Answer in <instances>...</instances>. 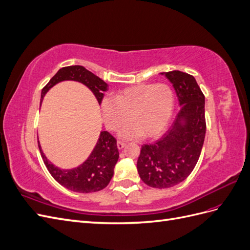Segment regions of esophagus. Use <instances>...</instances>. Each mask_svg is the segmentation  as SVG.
Masks as SVG:
<instances>
[{
  "instance_id": "1",
  "label": "esophagus",
  "mask_w": 250,
  "mask_h": 250,
  "mask_svg": "<svg viewBox=\"0 0 250 250\" xmlns=\"http://www.w3.org/2000/svg\"><path fill=\"white\" fill-rule=\"evenodd\" d=\"M125 146H126V143H124V142H121V141H118V143H117V147H118V149H119V150L123 149Z\"/></svg>"
}]
</instances>
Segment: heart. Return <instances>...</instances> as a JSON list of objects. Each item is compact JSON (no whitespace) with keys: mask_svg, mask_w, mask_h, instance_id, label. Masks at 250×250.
<instances>
[{"mask_svg":"<svg viewBox=\"0 0 250 250\" xmlns=\"http://www.w3.org/2000/svg\"><path fill=\"white\" fill-rule=\"evenodd\" d=\"M102 112L105 125L117 129L125 121L131 122L120 130V137L151 139L161 135L169 126L175 108V96L165 83H148L126 87L116 98H104Z\"/></svg>","mask_w":250,"mask_h":250,"instance_id":"obj_1","label":"heart"}]
</instances>
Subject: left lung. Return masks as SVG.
Masks as SVG:
<instances>
[{
  "instance_id": "left-lung-1",
  "label": "left lung",
  "mask_w": 250,
  "mask_h": 250,
  "mask_svg": "<svg viewBox=\"0 0 250 250\" xmlns=\"http://www.w3.org/2000/svg\"><path fill=\"white\" fill-rule=\"evenodd\" d=\"M175 89L179 112L170 129L154 144L142 146L137 168L147 186L166 188L180 184L197 164L206 137L204 95L195 78L180 71L161 73Z\"/></svg>"
}]
</instances>
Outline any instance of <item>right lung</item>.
<instances>
[{
  "label": "right lung",
  "instance_id": "1",
  "mask_svg": "<svg viewBox=\"0 0 250 250\" xmlns=\"http://www.w3.org/2000/svg\"><path fill=\"white\" fill-rule=\"evenodd\" d=\"M67 80L80 82L88 87L99 104H101L104 97L103 93L108 89L106 83L92 72L87 71L85 67L71 65L62 67L52 77L42 90L41 100H43V97L57 83ZM39 148L43 163L53 178L67 190L78 193H93L103 190L109 184L119 158L117 141L107 131L100 132L99 139L89 156L78 167L73 169L58 168L44 155L40 142Z\"/></svg>",
  "mask_w": 250,
  "mask_h": 250
}]
</instances>
